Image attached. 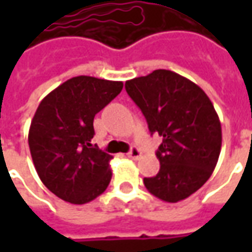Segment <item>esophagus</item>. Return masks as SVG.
Wrapping results in <instances>:
<instances>
[{"instance_id":"obj_1","label":"esophagus","mask_w":252,"mask_h":252,"mask_svg":"<svg viewBox=\"0 0 252 252\" xmlns=\"http://www.w3.org/2000/svg\"><path fill=\"white\" fill-rule=\"evenodd\" d=\"M140 155H142V153H140V150L136 147H133L131 151L128 153V157L131 159H135V160H137V159L140 158Z\"/></svg>"}]
</instances>
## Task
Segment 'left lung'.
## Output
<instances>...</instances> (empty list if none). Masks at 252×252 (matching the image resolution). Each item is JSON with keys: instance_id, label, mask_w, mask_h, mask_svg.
Segmentation results:
<instances>
[{"instance_id": "obj_1", "label": "left lung", "mask_w": 252, "mask_h": 252, "mask_svg": "<svg viewBox=\"0 0 252 252\" xmlns=\"http://www.w3.org/2000/svg\"><path fill=\"white\" fill-rule=\"evenodd\" d=\"M151 133L163 137L157 151L160 169L144 178L159 200L178 202L200 189L216 167L221 150V124L205 92L170 70H155L126 82Z\"/></svg>"}]
</instances>
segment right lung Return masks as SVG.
<instances>
[{
	"label": "right lung",
	"mask_w": 252,
	"mask_h": 252,
	"mask_svg": "<svg viewBox=\"0 0 252 252\" xmlns=\"http://www.w3.org/2000/svg\"><path fill=\"white\" fill-rule=\"evenodd\" d=\"M123 90V82L79 75L41 99L28 144L41 182L63 201L82 205L112 180L109 154L94 147V116Z\"/></svg>",
	"instance_id": "add662e5"
}]
</instances>
